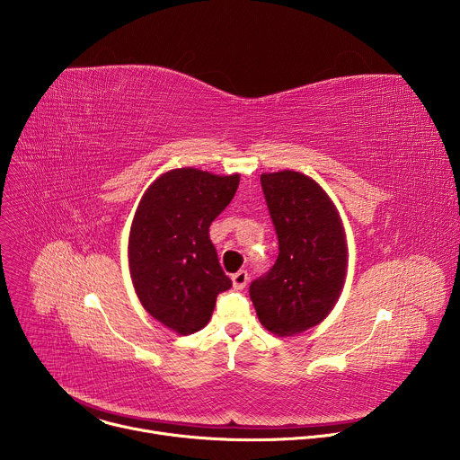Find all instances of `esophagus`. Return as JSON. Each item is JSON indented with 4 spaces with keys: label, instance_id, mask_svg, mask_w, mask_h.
Instances as JSON below:
<instances>
[{
    "label": "esophagus",
    "instance_id": "34e87169",
    "mask_svg": "<svg viewBox=\"0 0 460 460\" xmlns=\"http://www.w3.org/2000/svg\"><path fill=\"white\" fill-rule=\"evenodd\" d=\"M231 280H233V288L234 289H243L247 280H249V275H247V271H238V273H234L231 277Z\"/></svg>",
    "mask_w": 460,
    "mask_h": 460
}]
</instances>
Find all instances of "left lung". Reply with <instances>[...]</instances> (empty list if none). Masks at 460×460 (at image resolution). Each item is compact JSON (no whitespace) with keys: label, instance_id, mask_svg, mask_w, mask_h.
I'll use <instances>...</instances> for the list:
<instances>
[{"label":"left lung","instance_id":"obj_1","mask_svg":"<svg viewBox=\"0 0 460 460\" xmlns=\"http://www.w3.org/2000/svg\"><path fill=\"white\" fill-rule=\"evenodd\" d=\"M260 181L279 258L249 295L268 332L293 337L320 323L339 302L348 271L346 231L333 200L304 172H261Z\"/></svg>","mask_w":460,"mask_h":460}]
</instances>
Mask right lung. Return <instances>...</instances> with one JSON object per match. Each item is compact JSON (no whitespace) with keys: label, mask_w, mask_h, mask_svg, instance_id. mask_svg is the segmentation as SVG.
<instances>
[{"label":"right lung","mask_w":460,"mask_h":460,"mask_svg":"<svg viewBox=\"0 0 460 460\" xmlns=\"http://www.w3.org/2000/svg\"><path fill=\"white\" fill-rule=\"evenodd\" d=\"M240 174L194 167L160 174L144 192L128 233V271L144 309L176 335L208 325L218 293L231 288L209 238Z\"/></svg>","instance_id":"right-lung-1"}]
</instances>
